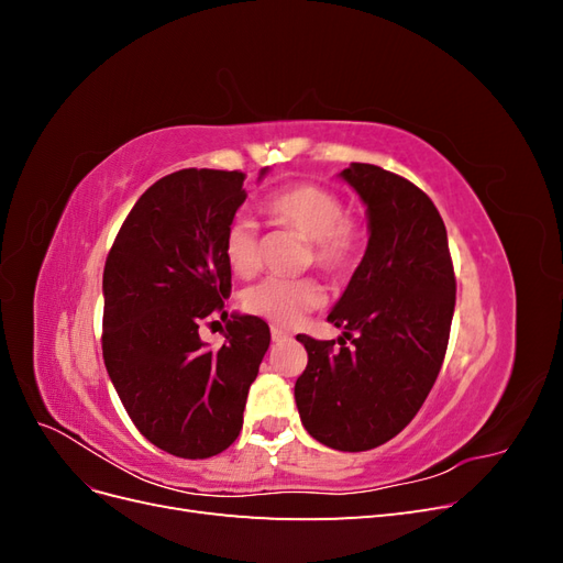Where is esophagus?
I'll return each mask as SVG.
<instances>
[{"label": "esophagus", "mask_w": 563, "mask_h": 563, "mask_svg": "<svg viewBox=\"0 0 563 563\" xmlns=\"http://www.w3.org/2000/svg\"><path fill=\"white\" fill-rule=\"evenodd\" d=\"M284 340H291V333L284 331V329L272 327V343H284Z\"/></svg>", "instance_id": "34e87169"}]
</instances>
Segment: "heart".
<instances>
[{
  "mask_svg": "<svg viewBox=\"0 0 563 563\" xmlns=\"http://www.w3.org/2000/svg\"><path fill=\"white\" fill-rule=\"evenodd\" d=\"M263 211L272 225L310 240V261L331 277H343L360 258L364 230L345 216L343 197L314 183H298L265 199ZM223 255L234 275L251 277L261 267L258 228L246 216H234L223 234ZM246 310L277 327H294L321 308L323 288L312 279L267 277L246 288Z\"/></svg>",
  "mask_w": 563,
  "mask_h": 563,
  "instance_id": "obj_1",
  "label": "heart"
}]
</instances>
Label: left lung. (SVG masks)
<instances>
[{"instance_id":"8db88e82","label":"left lung","mask_w":563,"mask_h":563,"mask_svg":"<svg viewBox=\"0 0 563 563\" xmlns=\"http://www.w3.org/2000/svg\"><path fill=\"white\" fill-rule=\"evenodd\" d=\"M338 178L364 203L368 244L327 317L343 331L340 347L298 335L308 368L296 404L310 437L356 453L397 437L428 399L449 345L455 277L444 220L413 183L356 162Z\"/></svg>"}]
</instances>
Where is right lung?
Here are the masks:
<instances>
[{
    "label": "right lung",
    "mask_w": 563,
    "mask_h": 563,
    "mask_svg": "<svg viewBox=\"0 0 563 563\" xmlns=\"http://www.w3.org/2000/svg\"><path fill=\"white\" fill-rule=\"evenodd\" d=\"M244 180L213 168L157 180L126 216L103 272L108 376L141 434L178 457L218 455L240 437L269 347L263 319L225 312L223 234L246 199ZM213 313L227 321L220 351L198 338Z\"/></svg>",
    "instance_id": "1"
}]
</instances>
